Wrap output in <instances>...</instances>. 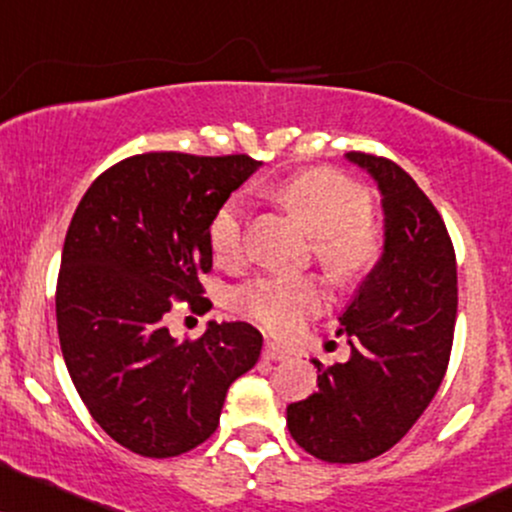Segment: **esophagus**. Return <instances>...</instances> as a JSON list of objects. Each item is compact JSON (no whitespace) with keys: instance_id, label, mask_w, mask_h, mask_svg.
Wrapping results in <instances>:
<instances>
[{"instance_id":"1","label":"esophagus","mask_w":512,"mask_h":512,"mask_svg":"<svg viewBox=\"0 0 512 512\" xmlns=\"http://www.w3.org/2000/svg\"><path fill=\"white\" fill-rule=\"evenodd\" d=\"M262 357H264V360H274V362H279V360H286L288 353H286V350H283V348L276 346V343L267 341V343H264Z\"/></svg>"}]
</instances>
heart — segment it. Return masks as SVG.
Wrapping results in <instances>:
<instances>
[{
  "label": "heart",
  "instance_id": "1",
  "mask_svg": "<svg viewBox=\"0 0 512 512\" xmlns=\"http://www.w3.org/2000/svg\"><path fill=\"white\" fill-rule=\"evenodd\" d=\"M281 205L298 214L315 233V257L331 281L355 283L381 255V233L369 217L372 200L360 183L334 169L300 171L276 186ZM248 202L233 195L209 224V243L221 262L245 255ZM240 312L276 334H293L307 317L324 307L322 286L310 276L269 274L252 279L233 293Z\"/></svg>",
  "mask_w": 512,
  "mask_h": 512
}]
</instances>
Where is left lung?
Instances as JSON below:
<instances>
[{
  "label": "left lung",
  "mask_w": 512,
  "mask_h": 512,
  "mask_svg": "<svg viewBox=\"0 0 512 512\" xmlns=\"http://www.w3.org/2000/svg\"><path fill=\"white\" fill-rule=\"evenodd\" d=\"M346 157L377 181L384 252L338 317L350 357L312 360L317 393L286 410L295 443L326 463H365L410 432L446 374L458 312L453 243L432 200L391 159Z\"/></svg>",
  "instance_id": "8db88e82"
}]
</instances>
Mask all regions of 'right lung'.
<instances>
[{
  "mask_svg": "<svg viewBox=\"0 0 512 512\" xmlns=\"http://www.w3.org/2000/svg\"><path fill=\"white\" fill-rule=\"evenodd\" d=\"M262 162L147 152L97 176L66 231L57 281L61 353L92 420L145 458H174L214 434L226 391L255 367L262 334L209 322L197 341L164 324L174 300L205 312L209 224Z\"/></svg>",
  "mask_w": 512,
  "mask_h": 512,
  "instance_id": "1",
  "label": "right lung"
}]
</instances>
